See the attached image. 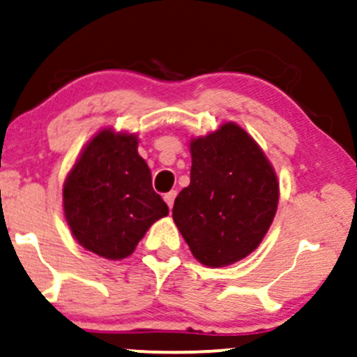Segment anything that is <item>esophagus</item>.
<instances>
[{"label":"esophagus","instance_id":"1","mask_svg":"<svg viewBox=\"0 0 357 357\" xmlns=\"http://www.w3.org/2000/svg\"><path fill=\"white\" fill-rule=\"evenodd\" d=\"M174 198H176V191H169V192H166V195H165V202L167 203V206H169V210L173 208Z\"/></svg>","mask_w":357,"mask_h":357}]
</instances>
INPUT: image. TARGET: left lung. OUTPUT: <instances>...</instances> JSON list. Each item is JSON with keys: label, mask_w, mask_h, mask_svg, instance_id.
Instances as JSON below:
<instances>
[{"label": "left lung", "mask_w": 357, "mask_h": 357, "mask_svg": "<svg viewBox=\"0 0 357 357\" xmlns=\"http://www.w3.org/2000/svg\"><path fill=\"white\" fill-rule=\"evenodd\" d=\"M191 183L176 196L173 220L196 260L225 267L264 240L275 216L278 181L264 151L240 126L191 141Z\"/></svg>", "instance_id": "1"}]
</instances>
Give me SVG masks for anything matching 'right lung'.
Here are the masks:
<instances>
[{
	"instance_id": "add662e5",
	"label": "right lung",
	"mask_w": 357,
	"mask_h": 357,
	"mask_svg": "<svg viewBox=\"0 0 357 357\" xmlns=\"http://www.w3.org/2000/svg\"><path fill=\"white\" fill-rule=\"evenodd\" d=\"M63 210L82 247L109 260L129 257L151 225L169 213L153 190L137 136L110 129L85 146L68 173Z\"/></svg>"
}]
</instances>
